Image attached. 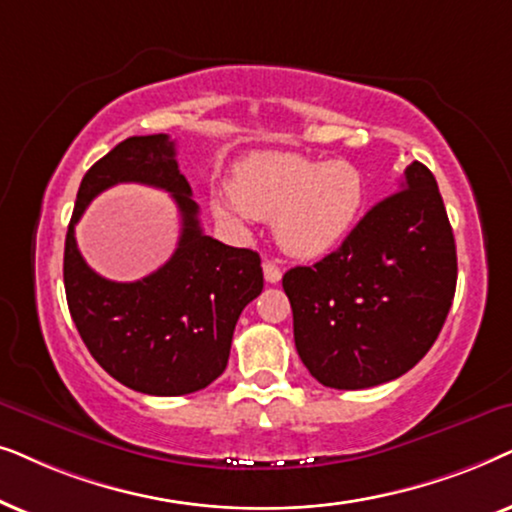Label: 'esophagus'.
<instances>
[{"instance_id":"esophagus-1","label":"esophagus","mask_w":512,"mask_h":512,"mask_svg":"<svg viewBox=\"0 0 512 512\" xmlns=\"http://www.w3.org/2000/svg\"><path fill=\"white\" fill-rule=\"evenodd\" d=\"M262 269H264V278H267V283H278V281H281L283 271H281V267H278V264L267 260V262L262 264Z\"/></svg>"}]
</instances>
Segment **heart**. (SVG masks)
<instances>
[{"instance_id":"obj_1","label":"heart","mask_w":512,"mask_h":512,"mask_svg":"<svg viewBox=\"0 0 512 512\" xmlns=\"http://www.w3.org/2000/svg\"><path fill=\"white\" fill-rule=\"evenodd\" d=\"M231 194L234 201H213L220 220H274L285 252L320 257L356 227L365 206V177L342 159L320 163L295 154H257L236 166Z\"/></svg>"}]
</instances>
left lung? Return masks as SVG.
<instances>
[{"label":"left lung","instance_id":"8db88e82","mask_svg":"<svg viewBox=\"0 0 512 512\" xmlns=\"http://www.w3.org/2000/svg\"><path fill=\"white\" fill-rule=\"evenodd\" d=\"M299 358L323 386L386 384L426 356L452 306L456 245L424 163L367 210L335 252L283 276Z\"/></svg>","mask_w":512,"mask_h":512}]
</instances>
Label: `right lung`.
<instances>
[{"label": "right lung", "instance_id": "right-lung-1", "mask_svg": "<svg viewBox=\"0 0 512 512\" xmlns=\"http://www.w3.org/2000/svg\"><path fill=\"white\" fill-rule=\"evenodd\" d=\"M121 181L163 188L183 217L174 257L133 284L107 282L87 267L73 224L95 195ZM65 295L72 320L98 365L147 395L206 388L227 367L236 320L264 288L260 255L203 234L192 187L166 133L135 135L95 161L81 180L65 238Z\"/></svg>", "mask_w": 512, "mask_h": 512}]
</instances>
